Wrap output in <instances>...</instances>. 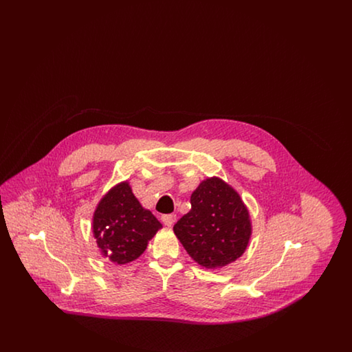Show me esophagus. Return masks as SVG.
I'll use <instances>...</instances> for the list:
<instances>
[{
  "label": "esophagus",
  "mask_w": 352,
  "mask_h": 352,
  "mask_svg": "<svg viewBox=\"0 0 352 352\" xmlns=\"http://www.w3.org/2000/svg\"><path fill=\"white\" fill-rule=\"evenodd\" d=\"M162 221H164V224L165 226H168V227H171L173 224H174V221H175V219L173 215H162Z\"/></svg>",
  "instance_id": "34e87169"
}]
</instances>
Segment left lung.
<instances>
[{"instance_id":"left-lung-1","label":"left lung","mask_w":352,"mask_h":352,"mask_svg":"<svg viewBox=\"0 0 352 352\" xmlns=\"http://www.w3.org/2000/svg\"><path fill=\"white\" fill-rule=\"evenodd\" d=\"M190 201L191 210L173 228L190 257L207 269L236 261L252 234L250 212L237 191L212 177L201 182Z\"/></svg>"}]
</instances>
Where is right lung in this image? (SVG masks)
<instances>
[{"mask_svg": "<svg viewBox=\"0 0 352 352\" xmlns=\"http://www.w3.org/2000/svg\"><path fill=\"white\" fill-rule=\"evenodd\" d=\"M162 224L134 197L128 182L112 187L99 201L92 230L101 254L122 265L138 258Z\"/></svg>", "mask_w": 352, "mask_h": 352, "instance_id": "obj_1", "label": "right lung"}]
</instances>
